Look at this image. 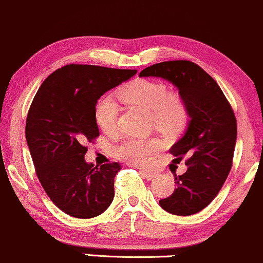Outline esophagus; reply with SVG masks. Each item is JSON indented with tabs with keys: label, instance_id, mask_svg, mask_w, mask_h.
Masks as SVG:
<instances>
[{
	"label": "esophagus",
	"instance_id": "esophagus-1",
	"mask_svg": "<svg viewBox=\"0 0 263 263\" xmlns=\"http://www.w3.org/2000/svg\"><path fill=\"white\" fill-rule=\"evenodd\" d=\"M140 173L143 174V176H144V178H145L146 180H153V179H155L156 175H158V174H156L155 171H149V170H141Z\"/></svg>",
	"mask_w": 263,
	"mask_h": 263
}]
</instances>
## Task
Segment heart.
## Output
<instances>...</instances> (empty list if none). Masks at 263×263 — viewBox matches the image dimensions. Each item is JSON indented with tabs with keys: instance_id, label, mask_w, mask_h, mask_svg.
Here are the masks:
<instances>
[{
	"instance_id": "1",
	"label": "heart",
	"mask_w": 263,
	"mask_h": 263,
	"mask_svg": "<svg viewBox=\"0 0 263 263\" xmlns=\"http://www.w3.org/2000/svg\"><path fill=\"white\" fill-rule=\"evenodd\" d=\"M120 97L126 103L152 111L155 126L163 132H174L186 120V107L179 94L167 92L160 82L137 79L120 90ZM119 108L116 99L109 94L100 98L94 109V118L105 134L118 130ZM161 149V143L155 138H132L114 147V155L134 165H146Z\"/></svg>"
}]
</instances>
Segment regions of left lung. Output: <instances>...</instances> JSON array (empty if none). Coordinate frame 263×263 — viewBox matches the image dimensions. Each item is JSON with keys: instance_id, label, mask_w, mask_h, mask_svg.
<instances>
[{"instance_id": "left-lung-1", "label": "left lung", "mask_w": 263, "mask_h": 263, "mask_svg": "<svg viewBox=\"0 0 263 263\" xmlns=\"http://www.w3.org/2000/svg\"><path fill=\"white\" fill-rule=\"evenodd\" d=\"M139 77L165 79L178 88L184 100L189 122L170 153L175 160L186 156L187 170L175 178L173 195L159 203L173 215L196 214L215 199L231 170L237 138L234 111L219 84L190 61L156 63Z\"/></svg>"}]
</instances>
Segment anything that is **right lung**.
<instances>
[{
  "label": "right lung",
  "mask_w": 263,
  "mask_h": 263,
  "mask_svg": "<svg viewBox=\"0 0 263 263\" xmlns=\"http://www.w3.org/2000/svg\"><path fill=\"white\" fill-rule=\"evenodd\" d=\"M135 74L137 69L68 64L48 76L32 102L26 140L38 180L69 216L96 217L113 201L120 165L87 163L83 144L99 135L94 109L100 97Z\"/></svg>",
  "instance_id": "obj_1"
}]
</instances>
